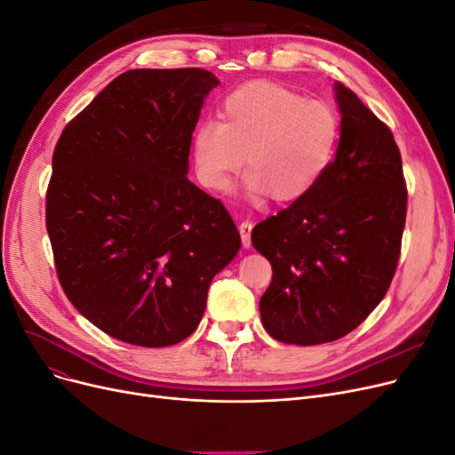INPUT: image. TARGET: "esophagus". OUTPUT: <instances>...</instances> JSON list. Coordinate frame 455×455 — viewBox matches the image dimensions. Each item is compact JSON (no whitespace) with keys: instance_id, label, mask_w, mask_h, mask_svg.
I'll use <instances>...</instances> for the list:
<instances>
[{"instance_id":"obj_1","label":"esophagus","mask_w":455,"mask_h":455,"mask_svg":"<svg viewBox=\"0 0 455 455\" xmlns=\"http://www.w3.org/2000/svg\"><path fill=\"white\" fill-rule=\"evenodd\" d=\"M254 224L251 222V220H243V222L239 224V233H241V239H243V244L244 249H249L251 246V231H252Z\"/></svg>"}]
</instances>
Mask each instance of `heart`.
Returning a JSON list of instances; mask_svg holds the SVG:
<instances>
[{"mask_svg": "<svg viewBox=\"0 0 455 455\" xmlns=\"http://www.w3.org/2000/svg\"><path fill=\"white\" fill-rule=\"evenodd\" d=\"M220 121H201L191 140L204 188L224 191L243 167L251 199L294 201L319 184L339 144V119L328 104L269 81L233 89L220 104Z\"/></svg>", "mask_w": 455, "mask_h": 455, "instance_id": "heart-1", "label": "heart"}]
</instances>
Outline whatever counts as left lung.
<instances>
[{"mask_svg":"<svg viewBox=\"0 0 455 455\" xmlns=\"http://www.w3.org/2000/svg\"><path fill=\"white\" fill-rule=\"evenodd\" d=\"M341 114L323 180L252 231L273 279L259 299L267 334L316 346L347 336L389 291L401 256L408 191L389 127L334 84Z\"/></svg>","mask_w":455,"mask_h":455,"instance_id":"1","label":"left lung"}]
</instances>
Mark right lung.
Here are the masks:
<instances>
[{
	"label": "right lung",
	"mask_w": 455,
	"mask_h": 455,
	"mask_svg": "<svg viewBox=\"0 0 455 455\" xmlns=\"http://www.w3.org/2000/svg\"><path fill=\"white\" fill-rule=\"evenodd\" d=\"M218 84L201 68L129 70L54 148L45 222L62 291L132 346L194 334L214 275L241 249L222 201L186 176L191 134Z\"/></svg>",
	"instance_id": "obj_1"
}]
</instances>
